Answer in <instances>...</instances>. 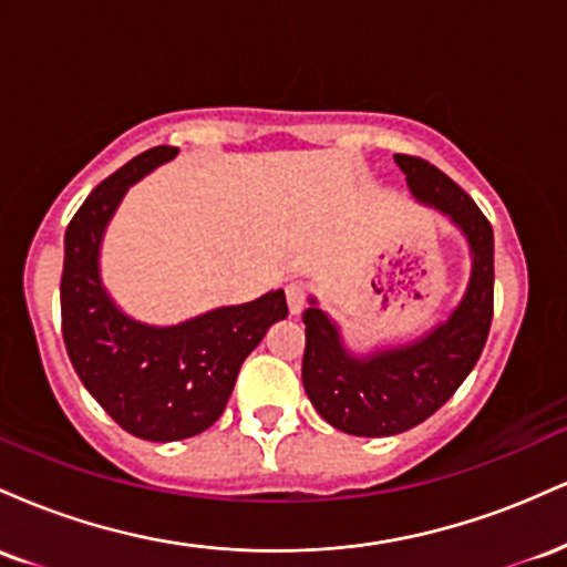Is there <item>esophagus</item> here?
Returning <instances> with one entry per match:
<instances>
[{"label": "esophagus", "instance_id": "34e87169", "mask_svg": "<svg viewBox=\"0 0 567 567\" xmlns=\"http://www.w3.org/2000/svg\"><path fill=\"white\" fill-rule=\"evenodd\" d=\"M285 296H288V306H290V315H301L303 303H306V288L301 282H290L285 288Z\"/></svg>", "mask_w": 567, "mask_h": 567}]
</instances>
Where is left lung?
I'll use <instances>...</instances> for the list:
<instances>
[{
    "mask_svg": "<svg viewBox=\"0 0 567 567\" xmlns=\"http://www.w3.org/2000/svg\"><path fill=\"white\" fill-rule=\"evenodd\" d=\"M410 192L464 231L472 277L445 322L405 347L354 357L336 322L317 306L303 311V389L330 426L354 437H389L437 413L483 354L493 320V229L474 199L426 159L394 154Z\"/></svg>",
    "mask_w": 567,
    "mask_h": 567,
    "instance_id": "left-lung-1",
    "label": "left lung"
}]
</instances>
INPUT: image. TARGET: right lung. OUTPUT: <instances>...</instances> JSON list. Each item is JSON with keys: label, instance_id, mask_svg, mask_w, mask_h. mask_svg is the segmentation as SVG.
<instances>
[{"label": "right lung", "instance_id": "right-lung-1", "mask_svg": "<svg viewBox=\"0 0 567 567\" xmlns=\"http://www.w3.org/2000/svg\"><path fill=\"white\" fill-rule=\"evenodd\" d=\"M175 154V146L148 148L109 175L63 239L61 322L71 365L116 424L152 442L186 440L216 424L245 357L288 317L282 290L171 328L135 322L109 298L97 271L103 229L127 188Z\"/></svg>", "mask_w": 567, "mask_h": 567}]
</instances>
